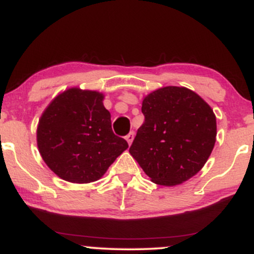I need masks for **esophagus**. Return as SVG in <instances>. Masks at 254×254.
I'll return each mask as SVG.
<instances>
[{
  "mask_svg": "<svg viewBox=\"0 0 254 254\" xmlns=\"http://www.w3.org/2000/svg\"><path fill=\"white\" fill-rule=\"evenodd\" d=\"M133 137H135V132H133V131H130V132L127 133V136H125V138H127V143H129V144L132 143V141H133Z\"/></svg>",
  "mask_w": 254,
  "mask_h": 254,
  "instance_id": "1",
  "label": "esophagus"
}]
</instances>
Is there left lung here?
<instances>
[{"instance_id":"left-lung-1","label":"left lung","mask_w":254,"mask_h":254,"mask_svg":"<svg viewBox=\"0 0 254 254\" xmlns=\"http://www.w3.org/2000/svg\"><path fill=\"white\" fill-rule=\"evenodd\" d=\"M142 113L129 151L151 182L178 185L202 170L216 141V117L199 95L164 87L144 98Z\"/></svg>"}]
</instances>
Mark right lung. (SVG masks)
Wrapping results in <instances>:
<instances>
[{"label":"right lung","mask_w":254,"mask_h":254,"mask_svg":"<svg viewBox=\"0 0 254 254\" xmlns=\"http://www.w3.org/2000/svg\"><path fill=\"white\" fill-rule=\"evenodd\" d=\"M103 94L70 88L49 105L39 121L37 142L45 164L70 183L101 178L129 145L115 135Z\"/></svg>","instance_id":"1"}]
</instances>
